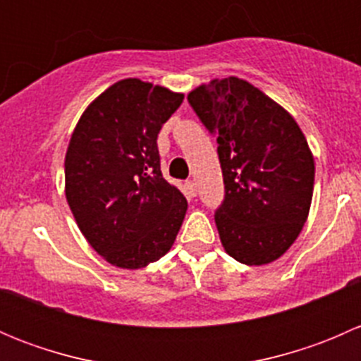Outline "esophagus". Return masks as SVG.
I'll return each mask as SVG.
<instances>
[{
    "label": "esophagus",
    "instance_id": "obj_1",
    "mask_svg": "<svg viewBox=\"0 0 361 361\" xmlns=\"http://www.w3.org/2000/svg\"><path fill=\"white\" fill-rule=\"evenodd\" d=\"M185 192H187L188 197H195V194H197V188H195V183L192 180L185 181Z\"/></svg>",
    "mask_w": 361,
    "mask_h": 361
}]
</instances>
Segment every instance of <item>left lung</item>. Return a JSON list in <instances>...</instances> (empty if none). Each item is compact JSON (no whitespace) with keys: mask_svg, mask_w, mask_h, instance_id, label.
Returning <instances> with one entry per match:
<instances>
[{"mask_svg":"<svg viewBox=\"0 0 361 361\" xmlns=\"http://www.w3.org/2000/svg\"><path fill=\"white\" fill-rule=\"evenodd\" d=\"M188 103L216 134L225 199L214 213L225 251L246 265L278 260L300 234L314 187V159L281 104L238 76L214 78Z\"/></svg>","mask_w":361,"mask_h":361,"instance_id":"obj_1","label":"left lung"}]
</instances>
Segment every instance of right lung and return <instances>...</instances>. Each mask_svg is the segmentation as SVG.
I'll use <instances>...</instances> for the list:
<instances>
[{
    "label": "right lung",
    "instance_id": "right-lung-1",
    "mask_svg": "<svg viewBox=\"0 0 361 361\" xmlns=\"http://www.w3.org/2000/svg\"><path fill=\"white\" fill-rule=\"evenodd\" d=\"M183 94L126 78L80 116L64 159L66 199L83 238L120 269L157 262L174 245L187 199L160 173L157 136Z\"/></svg>",
    "mask_w": 361,
    "mask_h": 361
}]
</instances>
